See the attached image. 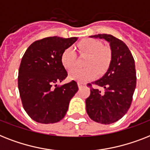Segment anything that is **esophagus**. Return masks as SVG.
<instances>
[{
    "label": "esophagus",
    "instance_id": "34e87169",
    "mask_svg": "<svg viewBox=\"0 0 150 150\" xmlns=\"http://www.w3.org/2000/svg\"><path fill=\"white\" fill-rule=\"evenodd\" d=\"M77 84H78V87H79V88H81V87H83V86H84V84H83V83H81V82L77 83Z\"/></svg>",
    "mask_w": 150,
    "mask_h": 150
}]
</instances>
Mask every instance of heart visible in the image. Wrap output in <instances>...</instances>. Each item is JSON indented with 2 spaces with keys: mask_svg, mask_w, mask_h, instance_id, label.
Returning a JSON list of instances; mask_svg holds the SVG:
<instances>
[{
  "mask_svg": "<svg viewBox=\"0 0 150 150\" xmlns=\"http://www.w3.org/2000/svg\"><path fill=\"white\" fill-rule=\"evenodd\" d=\"M76 50L80 54L87 55L84 65L87 67L76 68L71 70L69 74V79L84 83L95 77V68L100 74L107 71L112 59V52L108 46L102 45L96 39H84L77 44ZM61 63L66 69H70L74 67L76 54L71 48H67L63 51L61 55Z\"/></svg>",
  "mask_w": 150,
  "mask_h": 150,
  "instance_id": "obj_1",
  "label": "heart"
}]
</instances>
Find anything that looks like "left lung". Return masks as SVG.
<instances>
[{
	"label": "left lung",
	"instance_id": "left-lung-1",
	"mask_svg": "<svg viewBox=\"0 0 150 150\" xmlns=\"http://www.w3.org/2000/svg\"><path fill=\"white\" fill-rule=\"evenodd\" d=\"M92 38L110 43L112 59L102 78L87 83L91 94L86 99L87 115L96 122L108 125L122 118L131 106L136 86L135 60L125 43L111 35L98 34ZM98 86L104 88L100 91Z\"/></svg>",
	"mask_w": 150,
	"mask_h": 150
}]
</instances>
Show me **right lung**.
Listing matches in <instances>:
<instances>
[{
  "label": "right lung",
  "instance_id": "1",
  "mask_svg": "<svg viewBox=\"0 0 150 150\" xmlns=\"http://www.w3.org/2000/svg\"><path fill=\"white\" fill-rule=\"evenodd\" d=\"M77 40L47 37L29 45L19 67L18 86L26 113L37 122L51 124L65 116L71 98L78 91L76 81L54 85L67 76L61 55Z\"/></svg>",
  "mask_w": 150,
  "mask_h": 150
}]
</instances>
